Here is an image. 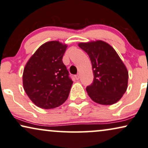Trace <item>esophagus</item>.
Instances as JSON below:
<instances>
[{"mask_svg": "<svg viewBox=\"0 0 148 148\" xmlns=\"http://www.w3.org/2000/svg\"><path fill=\"white\" fill-rule=\"evenodd\" d=\"M75 78H76V80H78L80 78V74H76V75L75 76Z\"/></svg>", "mask_w": 148, "mask_h": 148, "instance_id": "34e87169", "label": "esophagus"}]
</instances>
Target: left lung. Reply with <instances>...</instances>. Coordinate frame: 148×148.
<instances>
[{
	"mask_svg": "<svg viewBox=\"0 0 148 148\" xmlns=\"http://www.w3.org/2000/svg\"><path fill=\"white\" fill-rule=\"evenodd\" d=\"M92 64L94 78L86 88L92 101L101 105L119 101L126 92L129 72L119 55L107 42L102 40L80 42Z\"/></svg>",
	"mask_w": 148,
	"mask_h": 148,
	"instance_id": "obj_1",
	"label": "left lung"
}]
</instances>
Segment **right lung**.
<instances>
[{"label":"right lung","mask_w":148,"mask_h":148,"mask_svg":"<svg viewBox=\"0 0 148 148\" xmlns=\"http://www.w3.org/2000/svg\"><path fill=\"white\" fill-rule=\"evenodd\" d=\"M67 45L49 41L41 45L25 65L23 86L32 101L42 109H53L68 99L73 81L62 58Z\"/></svg>","instance_id":"right-lung-1"}]
</instances>
